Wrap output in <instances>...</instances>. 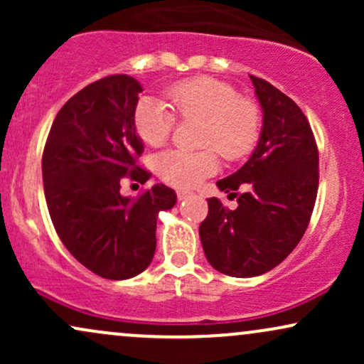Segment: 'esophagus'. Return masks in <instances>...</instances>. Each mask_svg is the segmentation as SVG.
<instances>
[{
	"label": "esophagus",
	"mask_w": 364,
	"mask_h": 364,
	"mask_svg": "<svg viewBox=\"0 0 364 364\" xmlns=\"http://www.w3.org/2000/svg\"><path fill=\"white\" fill-rule=\"evenodd\" d=\"M176 195H178V200H179V202H181V200H186L188 196H190L191 193H190V191H186V190H178V191H176Z\"/></svg>",
	"instance_id": "1"
}]
</instances>
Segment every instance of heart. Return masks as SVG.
<instances>
[{
    "instance_id": "heart-1",
    "label": "heart",
    "mask_w": 364,
    "mask_h": 364,
    "mask_svg": "<svg viewBox=\"0 0 364 364\" xmlns=\"http://www.w3.org/2000/svg\"><path fill=\"white\" fill-rule=\"evenodd\" d=\"M166 99L181 119L203 121L200 144L215 148L225 161L236 162L250 156L260 139V109L252 99L237 95L229 83L210 77L190 78L166 90ZM170 110L164 102L150 97L136 104L133 123L150 147L162 145L173 133L176 119ZM215 151L166 150L156 161L159 176L178 188L198 185L219 169Z\"/></svg>"
}]
</instances>
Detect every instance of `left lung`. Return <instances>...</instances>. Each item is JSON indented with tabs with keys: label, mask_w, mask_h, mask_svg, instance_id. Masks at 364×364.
I'll return each instance as SVG.
<instances>
[{
	"label": "left lung",
	"mask_w": 364,
	"mask_h": 364,
	"mask_svg": "<svg viewBox=\"0 0 364 364\" xmlns=\"http://www.w3.org/2000/svg\"><path fill=\"white\" fill-rule=\"evenodd\" d=\"M250 78L263 112L260 139L243 168L217 181L237 207L208 198L198 231L208 263L231 277L262 275L287 258L310 224L318 191V149L306 116L272 83ZM240 187L243 194L235 193Z\"/></svg>",
	"instance_id": "left-lung-1"
}]
</instances>
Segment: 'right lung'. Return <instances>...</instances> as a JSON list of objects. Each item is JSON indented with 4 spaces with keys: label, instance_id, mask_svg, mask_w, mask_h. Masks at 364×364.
I'll return each instance as SVG.
<instances>
[{
    "label": "right lung",
    "instance_id": "add662e5",
    "mask_svg": "<svg viewBox=\"0 0 364 364\" xmlns=\"http://www.w3.org/2000/svg\"><path fill=\"white\" fill-rule=\"evenodd\" d=\"M140 92L128 75L87 85L56 114L43 154L44 195L58 236L83 267L111 281L147 269L159 212L178 200L166 185L139 198L119 193L123 178L141 185L150 178L136 166L144 152L133 123Z\"/></svg>",
    "mask_w": 364,
    "mask_h": 364
}]
</instances>
